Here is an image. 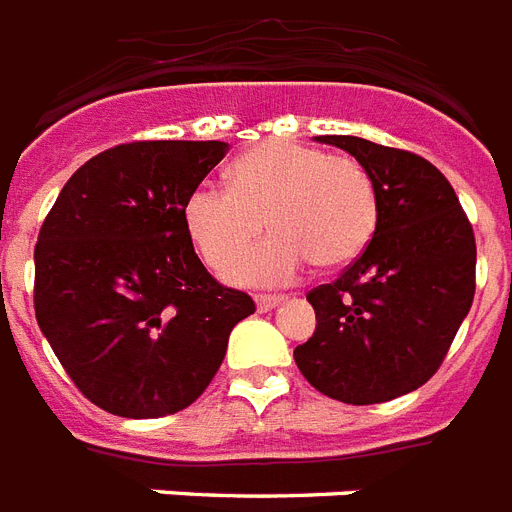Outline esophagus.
I'll use <instances>...</instances> for the list:
<instances>
[{"label": "esophagus", "mask_w": 512, "mask_h": 512, "mask_svg": "<svg viewBox=\"0 0 512 512\" xmlns=\"http://www.w3.org/2000/svg\"><path fill=\"white\" fill-rule=\"evenodd\" d=\"M285 301V296H269V293H261L256 296V306H259V312H272L275 306H280Z\"/></svg>", "instance_id": "34e87169"}]
</instances>
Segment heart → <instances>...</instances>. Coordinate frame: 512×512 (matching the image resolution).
Wrapping results in <instances>:
<instances>
[{"label":"heart","instance_id":"1","mask_svg":"<svg viewBox=\"0 0 512 512\" xmlns=\"http://www.w3.org/2000/svg\"><path fill=\"white\" fill-rule=\"evenodd\" d=\"M185 222L216 269L235 264L269 224L275 235L248 253L230 277L275 285L309 259L322 269L357 259L375 232L378 198L365 166L349 155L269 140L232 161L230 187H195L187 195Z\"/></svg>","mask_w":512,"mask_h":512}]
</instances>
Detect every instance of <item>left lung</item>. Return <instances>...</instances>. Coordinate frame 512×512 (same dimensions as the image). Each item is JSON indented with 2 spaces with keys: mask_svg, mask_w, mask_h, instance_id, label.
<instances>
[{
  "mask_svg": "<svg viewBox=\"0 0 512 512\" xmlns=\"http://www.w3.org/2000/svg\"><path fill=\"white\" fill-rule=\"evenodd\" d=\"M314 140L365 166L378 222L365 253L306 296L317 330L293 359L330 399L388 402L447 357L476 293V237L447 177L420 155L349 134Z\"/></svg>",
  "mask_w": 512,
  "mask_h": 512,
  "instance_id": "1",
  "label": "left lung"
}]
</instances>
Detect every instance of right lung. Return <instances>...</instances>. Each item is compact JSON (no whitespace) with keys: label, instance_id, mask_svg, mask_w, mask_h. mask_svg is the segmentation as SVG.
<instances>
[{"label":"right lung","instance_id":"right-lung-1","mask_svg":"<svg viewBox=\"0 0 512 512\" xmlns=\"http://www.w3.org/2000/svg\"><path fill=\"white\" fill-rule=\"evenodd\" d=\"M227 142H132L89 158L57 195L34 251V309L60 365L118 418L198 399L253 298L208 275L185 203Z\"/></svg>","mask_w":512,"mask_h":512}]
</instances>
